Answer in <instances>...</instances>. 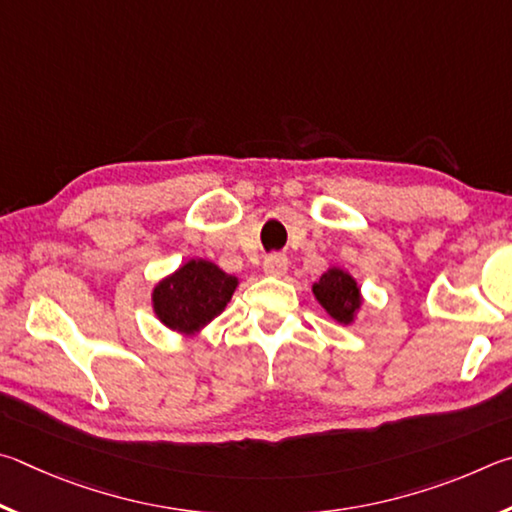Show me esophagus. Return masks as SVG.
<instances>
[{
    "label": "esophagus",
    "mask_w": 512,
    "mask_h": 512,
    "mask_svg": "<svg viewBox=\"0 0 512 512\" xmlns=\"http://www.w3.org/2000/svg\"><path fill=\"white\" fill-rule=\"evenodd\" d=\"M263 270L267 276H285V272H288V258L283 254H270L265 258Z\"/></svg>",
    "instance_id": "34e87169"
}]
</instances>
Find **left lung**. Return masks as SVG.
<instances>
[{
	"label": "left lung",
	"mask_w": 512,
	"mask_h": 512,
	"mask_svg": "<svg viewBox=\"0 0 512 512\" xmlns=\"http://www.w3.org/2000/svg\"><path fill=\"white\" fill-rule=\"evenodd\" d=\"M312 294L330 317L339 324H353L357 310L362 308V292L357 281L342 267H330L321 279L312 285Z\"/></svg>",
	"instance_id": "left-lung-1"
}]
</instances>
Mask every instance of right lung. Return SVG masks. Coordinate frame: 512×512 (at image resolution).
<instances>
[{
  "mask_svg": "<svg viewBox=\"0 0 512 512\" xmlns=\"http://www.w3.org/2000/svg\"><path fill=\"white\" fill-rule=\"evenodd\" d=\"M238 279L202 258L184 263L152 290V310L166 328L195 335L227 308Z\"/></svg>",
  "mask_w": 512,
  "mask_h": 512,
  "instance_id": "obj_1",
  "label": "right lung"
}]
</instances>
